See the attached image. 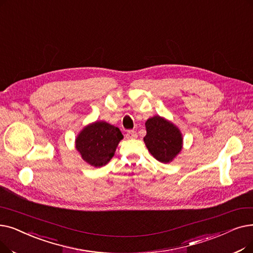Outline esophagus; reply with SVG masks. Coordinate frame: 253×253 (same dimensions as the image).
I'll list each match as a JSON object with an SVG mask.
<instances>
[{"label": "esophagus", "instance_id": "34e87169", "mask_svg": "<svg viewBox=\"0 0 253 253\" xmlns=\"http://www.w3.org/2000/svg\"><path fill=\"white\" fill-rule=\"evenodd\" d=\"M126 136H127V138H135L137 136V133L134 130H128Z\"/></svg>", "mask_w": 253, "mask_h": 253}]
</instances>
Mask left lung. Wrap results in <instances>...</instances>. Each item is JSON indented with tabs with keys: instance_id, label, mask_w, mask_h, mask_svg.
Masks as SVG:
<instances>
[{
	"instance_id": "1",
	"label": "left lung",
	"mask_w": 253,
	"mask_h": 253,
	"mask_svg": "<svg viewBox=\"0 0 253 253\" xmlns=\"http://www.w3.org/2000/svg\"><path fill=\"white\" fill-rule=\"evenodd\" d=\"M147 134L144 137L151 155L161 163H169L183 149L181 130L168 119L154 116L146 121Z\"/></svg>"
}]
</instances>
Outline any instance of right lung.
Segmentation results:
<instances>
[{"mask_svg":"<svg viewBox=\"0 0 253 253\" xmlns=\"http://www.w3.org/2000/svg\"><path fill=\"white\" fill-rule=\"evenodd\" d=\"M123 134L118 127L104 121L84 126L75 138V148L84 161L91 167L101 168L114 157Z\"/></svg>","mask_w":253,"mask_h":253,"instance_id":"add662e5","label":"right lung"}]
</instances>
